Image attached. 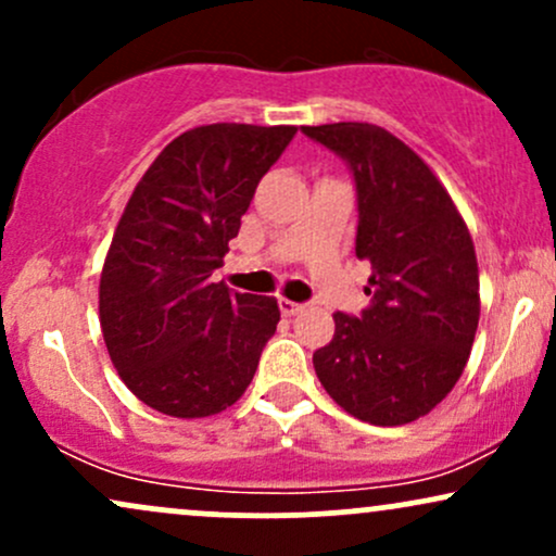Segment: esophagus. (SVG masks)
Wrapping results in <instances>:
<instances>
[{
    "label": "esophagus",
    "instance_id": "1",
    "mask_svg": "<svg viewBox=\"0 0 556 556\" xmlns=\"http://www.w3.org/2000/svg\"><path fill=\"white\" fill-rule=\"evenodd\" d=\"M279 311H282L285 316H295L303 311V305L295 303V300H287V298H279Z\"/></svg>",
    "mask_w": 556,
    "mask_h": 556
}]
</instances>
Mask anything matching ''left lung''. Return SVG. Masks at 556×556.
<instances>
[{"label":"left lung","instance_id":"obj_1","mask_svg":"<svg viewBox=\"0 0 556 556\" xmlns=\"http://www.w3.org/2000/svg\"><path fill=\"white\" fill-rule=\"evenodd\" d=\"M350 164L358 190L355 256L371 264L361 318L334 314L314 353L329 397L374 426L418 420L463 376L481 295L468 225L429 164L379 125L303 127Z\"/></svg>","mask_w":556,"mask_h":556}]
</instances>
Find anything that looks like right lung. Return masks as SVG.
<instances>
[{"instance_id": "add662e5", "label": "right lung", "mask_w": 556, "mask_h": 556, "mask_svg": "<svg viewBox=\"0 0 556 556\" xmlns=\"http://www.w3.org/2000/svg\"><path fill=\"white\" fill-rule=\"evenodd\" d=\"M295 125L185 130L132 190L99 282V321L119 379L172 418H206L242 397L277 331V298L214 282L258 180Z\"/></svg>"}]
</instances>
